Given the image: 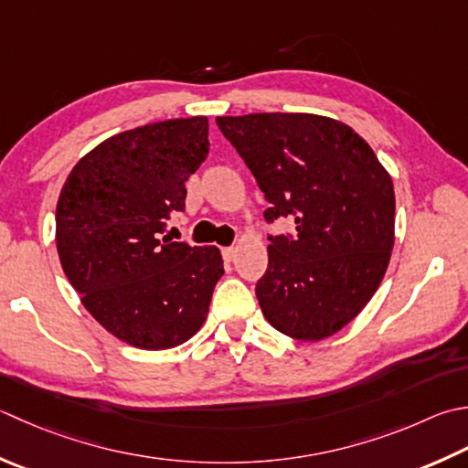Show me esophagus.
Instances as JSON below:
<instances>
[{"instance_id":"1","label":"esophagus","mask_w":468,"mask_h":468,"mask_svg":"<svg viewBox=\"0 0 468 468\" xmlns=\"http://www.w3.org/2000/svg\"><path fill=\"white\" fill-rule=\"evenodd\" d=\"M221 253H223V258H225L227 261H231V260L235 258V247H223Z\"/></svg>"}]
</instances>
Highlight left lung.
Here are the masks:
<instances>
[{
	"label": "left lung",
	"instance_id": "8db88e82",
	"mask_svg": "<svg viewBox=\"0 0 468 468\" xmlns=\"http://www.w3.org/2000/svg\"><path fill=\"white\" fill-rule=\"evenodd\" d=\"M270 203L263 217H294L296 235H270L255 286L276 331L323 341L367 306L393 250L389 172L353 127L313 113L217 117Z\"/></svg>",
	"mask_w": 468,
	"mask_h": 468
}]
</instances>
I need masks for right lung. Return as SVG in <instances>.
I'll return each instance as SVG.
<instances>
[{
	"label": "right lung",
	"mask_w": 468,
	"mask_h": 468,
	"mask_svg": "<svg viewBox=\"0 0 468 468\" xmlns=\"http://www.w3.org/2000/svg\"><path fill=\"white\" fill-rule=\"evenodd\" d=\"M208 154L205 115L117 133L82 155L57 205V250L90 316L137 349L186 343L225 273L215 245L160 233L185 210V182Z\"/></svg>",
	"instance_id": "obj_1"
}]
</instances>
